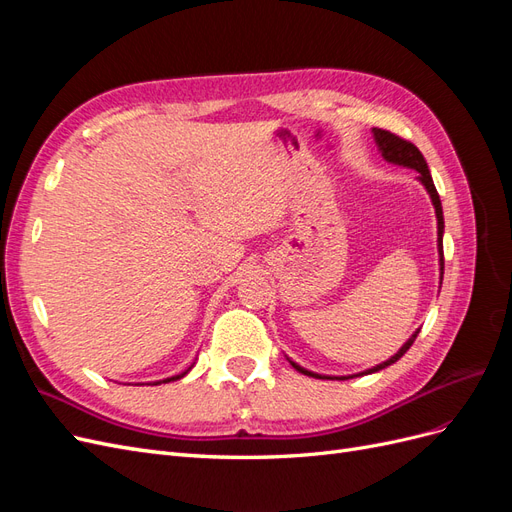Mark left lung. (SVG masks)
Returning a JSON list of instances; mask_svg holds the SVG:
<instances>
[{"label":"left lung","mask_w":512,"mask_h":512,"mask_svg":"<svg viewBox=\"0 0 512 512\" xmlns=\"http://www.w3.org/2000/svg\"><path fill=\"white\" fill-rule=\"evenodd\" d=\"M371 132H374V141H376V145H378V151L382 153V158H384L386 162H391V164L414 168L416 173H418L416 179L425 185V190H427V194H429V198H431L433 209H436V218H438V254H440V286H442V277H444V247H442L444 215H442V203H440L438 190H436V185H433V179H431V173H429V166H427V162H425V158H423V153L418 151L410 141H404V138H399L397 134H393V132H389V130H382V128H371ZM418 333H421V329H416V331L412 333V337L408 339V342H406L404 346H401V348L397 350V354H393L389 361H384V363H380V365H376V367H371V369H367V371H361V374H356V376L374 374V371H380V369H384V367H389V365L397 363V361L401 359V356H404V354L410 350V346L414 344V339H416ZM288 361H290V359H288ZM290 365H292L294 369H297L299 374L312 376V378H322V380H348V378H354V376H320V374H314V371H309V369L297 365L294 361H290Z\"/></svg>","instance_id":"left-lung-1"}]
</instances>
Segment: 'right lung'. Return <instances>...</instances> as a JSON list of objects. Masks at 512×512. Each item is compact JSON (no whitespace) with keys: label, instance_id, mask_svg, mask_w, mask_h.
Here are the masks:
<instances>
[{"label":"right lung","instance_id":"1","mask_svg":"<svg viewBox=\"0 0 512 512\" xmlns=\"http://www.w3.org/2000/svg\"><path fill=\"white\" fill-rule=\"evenodd\" d=\"M190 369H192V367H190ZM190 369H185L183 374H179V376H173V378H164V380H158V382H149V384H151V386H156V384H162V382H173V380H179V378H183L185 374H188Z\"/></svg>","mask_w":512,"mask_h":512}]
</instances>
